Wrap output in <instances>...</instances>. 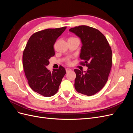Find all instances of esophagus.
Instances as JSON below:
<instances>
[{
  "instance_id": "34e87169",
  "label": "esophagus",
  "mask_w": 133,
  "mask_h": 133,
  "mask_svg": "<svg viewBox=\"0 0 133 133\" xmlns=\"http://www.w3.org/2000/svg\"><path fill=\"white\" fill-rule=\"evenodd\" d=\"M65 70H66V73H68V72H69V71H71V70L70 69H69V68H66V69H65Z\"/></svg>"
}]
</instances>
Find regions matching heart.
<instances>
[{
    "instance_id": "b5f03b06",
    "label": "heart",
    "mask_w": 133,
    "mask_h": 133,
    "mask_svg": "<svg viewBox=\"0 0 133 133\" xmlns=\"http://www.w3.org/2000/svg\"><path fill=\"white\" fill-rule=\"evenodd\" d=\"M66 62H67V63H68V64H70V59H68Z\"/></svg>"
}]
</instances>
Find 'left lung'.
Segmentation results:
<instances>
[{
    "mask_svg": "<svg viewBox=\"0 0 133 133\" xmlns=\"http://www.w3.org/2000/svg\"><path fill=\"white\" fill-rule=\"evenodd\" d=\"M81 39L80 58L82 65L88 67L85 73L74 69V87L78 92L88 96L101 90L108 81L112 66V51L107 38L99 30L87 25L69 29Z\"/></svg>",
    "mask_w": 133,
    "mask_h": 133,
    "instance_id": "left-lung-1",
    "label": "left lung"
}]
</instances>
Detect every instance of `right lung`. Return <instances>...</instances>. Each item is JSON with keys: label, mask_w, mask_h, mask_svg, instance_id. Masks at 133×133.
I'll return each mask as SVG.
<instances>
[{"label": "right lung", "mask_w": 133, "mask_h": 133, "mask_svg": "<svg viewBox=\"0 0 133 133\" xmlns=\"http://www.w3.org/2000/svg\"><path fill=\"white\" fill-rule=\"evenodd\" d=\"M66 26L46 29L34 33L30 37L23 54V65L31 89L46 97L57 93L64 76L65 68L60 65L51 72L46 66L54 57V45Z\"/></svg>", "instance_id": "1"}]
</instances>
